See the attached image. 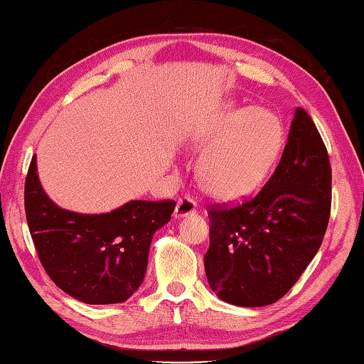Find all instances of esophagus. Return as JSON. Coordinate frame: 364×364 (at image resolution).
Masks as SVG:
<instances>
[{
    "mask_svg": "<svg viewBox=\"0 0 364 364\" xmlns=\"http://www.w3.org/2000/svg\"><path fill=\"white\" fill-rule=\"evenodd\" d=\"M198 211V205L190 196H183L177 200V205L174 208V216L176 218H185L188 215H194Z\"/></svg>",
    "mask_w": 364,
    "mask_h": 364,
    "instance_id": "34e87169",
    "label": "esophagus"
}]
</instances>
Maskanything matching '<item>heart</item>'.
<instances>
[{"label":"heart","instance_id":"1","mask_svg":"<svg viewBox=\"0 0 364 364\" xmlns=\"http://www.w3.org/2000/svg\"><path fill=\"white\" fill-rule=\"evenodd\" d=\"M282 144V125L273 112L230 105L211 125L193 139L205 149L198 165V181L219 200L244 199L259 187Z\"/></svg>","mask_w":364,"mask_h":364}]
</instances>
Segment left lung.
Segmentation results:
<instances>
[{"label":"left lung","mask_w":364,"mask_h":364,"mask_svg":"<svg viewBox=\"0 0 364 364\" xmlns=\"http://www.w3.org/2000/svg\"><path fill=\"white\" fill-rule=\"evenodd\" d=\"M331 198L326 145L310 115L298 108L281 161L261 191L236 205L208 207L203 264L211 290L241 307L284 296L320 249Z\"/></svg>","instance_id":"1"}]
</instances>
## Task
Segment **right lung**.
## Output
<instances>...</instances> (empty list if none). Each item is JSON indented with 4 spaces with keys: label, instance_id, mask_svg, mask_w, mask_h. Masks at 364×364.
Returning <instances> with one entry per match:
<instances>
[{
    "label": "right lung",
    "instance_id": "add662e5",
    "mask_svg": "<svg viewBox=\"0 0 364 364\" xmlns=\"http://www.w3.org/2000/svg\"><path fill=\"white\" fill-rule=\"evenodd\" d=\"M174 207L173 199L131 200L105 215H80L46 196L35 156L26 176V219L40 262L57 287L86 304L123 303L134 294L153 235Z\"/></svg>",
    "mask_w": 364,
    "mask_h": 364
}]
</instances>
